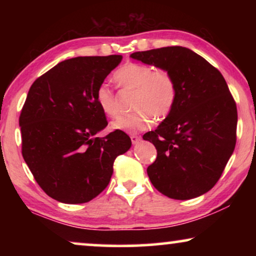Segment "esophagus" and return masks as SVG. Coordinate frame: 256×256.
Listing matches in <instances>:
<instances>
[{
  "instance_id": "esophagus-1",
  "label": "esophagus",
  "mask_w": 256,
  "mask_h": 256,
  "mask_svg": "<svg viewBox=\"0 0 256 256\" xmlns=\"http://www.w3.org/2000/svg\"><path fill=\"white\" fill-rule=\"evenodd\" d=\"M130 140H132V144H138V143L141 141V138H140V136H138V135H132Z\"/></svg>"
}]
</instances>
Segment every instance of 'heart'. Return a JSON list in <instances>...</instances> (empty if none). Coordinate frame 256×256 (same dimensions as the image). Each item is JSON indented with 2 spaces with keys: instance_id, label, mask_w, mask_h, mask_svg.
<instances>
[{
  "instance_id": "obj_1",
  "label": "heart",
  "mask_w": 256,
  "mask_h": 256,
  "mask_svg": "<svg viewBox=\"0 0 256 256\" xmlns=\"http://www.w3.org/2000/svg\"><path fill=\"white\" fill-rule=\"evenodd\" d=\"M113 78L122 88L135 90L134 113L118 116L112 122L114 130L134 134L148 129L154 121L166 118L172 112L177 101L178 90L174 76L164 68L140 62H127L115 71ZM96 101L102 113L114 118L118 113L116 98L107 85H100Z\"/></svg>"
}]
</instances>
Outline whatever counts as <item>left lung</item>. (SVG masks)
Instances as JSON below:
<instances>
[{"instance_id": "8db88e82", "label": "left lung", "mask_w": 256, "mask_h": 256, "mask_svg": "<svg viewBox=\"0 0 256 256\" xmlns=\"http://www.w3.org/2000/svg\"><path fill=\"white\" fill-rule=\"evenodd\" d=\"M132 59L168 70L177 84L174 110L143 140L156 146L149 180L166 197L186 200L214 186L236 142V104L222 73L190 48L134 52Z\"/></svg>"}]
</instances>
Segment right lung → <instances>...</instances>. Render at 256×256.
<instances>
[{
  "label": "right lung",
  "mask_w": 256,
  "mask_h": 256,
  "mask_svg": "<svg viewBox=\"0 0 256 256\" xmlns=\"http://www.w3.org/2000/svg\"><path fill=\"white\" fill-rule=\"evenodd\" d=\"M121 60L118 54L66 59L30 87L20 116L22 155L56 200H92L110 183L115 158L130 149V138L121 130L96 136L108 124L96 88Z\"/></svg>",
  "instance_id": "right-lung-1"
}]
</instances>
